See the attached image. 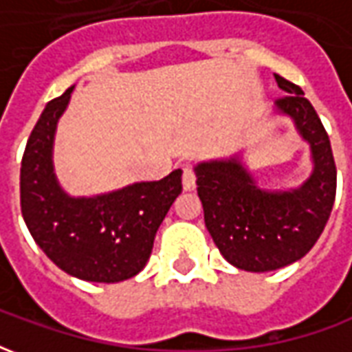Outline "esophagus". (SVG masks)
I'll list each match as a JSON object with an SVG mask.
<instances>
[{
  "instance_id": "1",
  "label": "esophagus",
  "mask_w": 352,
  "mask_h": 352,
  "mask_svg": "<svg viewBox=\"0 0 352 352\" xmlns=\"http://www.w3.org/2000/svg\"><path fill=\"white\" fill-rule=\"evenodd\" d=\"M183 186L184 190H194L196 188V171L190 166L183 168Z\"/></svg>"
}]
</instances>
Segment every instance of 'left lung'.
<instances>
[{"mask_svg": "<svg viewBox=\"0 0 352 352\" xmlns=\"http://www.w3.org/2000/svg\"><path fill=\"white\" fill-rule=\"evenodd\" d=\"M287 96L277 109L292 116L311 145L315 169L302 188L265 192L237 160L196 168L206 226L230 264L245 272H272L303 258L317 243L336 199V162L324 126L303 90L275 75Z\"/></svg>", "mask_w": 352, "mask_h": 352, "instance_id": "left-lung-1", "label": "left lung"}]
</instances>
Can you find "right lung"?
Listing matches in <instances>:
<instances>
[{"instance_id": "1", "label": "right lung", "mask_w": 352, "mask_h": 352, "mask_svg": "<svg viewBox=\"0 0 352 352\" xmlns=\"http://www.w3.org/2000/svg\"><path fill=\"white\" fill-rule=\"evenodd\" d=\"M72 90L47 103L28 139L20 209L35 243L60 270L82 280L118 283L145 267L156 230L183 192V171L96 198H69L52 173V139Z\"/></svg>"}]
</instances>
